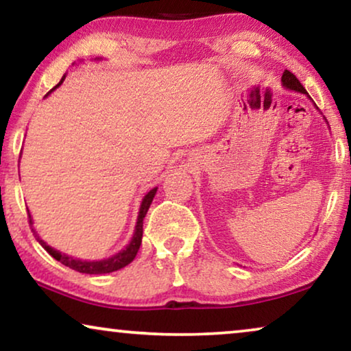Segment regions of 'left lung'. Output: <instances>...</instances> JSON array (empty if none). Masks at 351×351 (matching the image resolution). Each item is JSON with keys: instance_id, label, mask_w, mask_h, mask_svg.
Segmentation results:
<instances>
[{"instance_id": "1", "label": "left lung", "mask_w": 351, "mask_h": 351, "mask_svg": "<svg viewBox=\"0 0 351 351\" xmlns=\"http://www.w3.org/2000/svg\"><path fill=\"white\" fill-rule=\"evenodd\" d=\"M281 81H282V86H285V88H287L289 90H295V93H300V94H306V95H308V93H306L305 88H304V86H302L300 81L297 80L295 75L291 73L289 70H285V73H282Z\"/></svg>"}]
</instances>
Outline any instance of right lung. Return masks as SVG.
Listing matches in <instances>:
<instances>
[{
	"instance_id": "add662e5",
	"label": "right lung",
	"mask_w": 351,
	"mask_h": 351,
	"mask_svg": "<svg viewBox=\"0 0 351 351\" xmlns=\"http://www.w3.org/2000/svg\"><path fill=\"white\" fill-rule=\"evenodd\" d=\"M62 81H64V78H62ZM62 81L56 86V88H59V86L62 84ZM54 89H52V90H54ZM52 90H49V93H52ZM49 93H47V94H49ZM156 190L158 189L155 186V189H152L145 196H143L142 204H141V210H138V217H137V223H136V232H134V237L131 239V243H129L128 246H126V249H123L121 252L114 254V256L108 257V258H104V261H95V262L78 261V258L65 256V254H62L59 251H56V249H52L51 246H47V244L43 241V239L38 237L36 233H35V237H36L38 241H40L41 246L45 247L47 252H49V256L54 257L56 261H59L60 263H64L65 267L71 268V270L80 271V273H86V275H104V273L117 271V270H119V268L129 265V263H131L134 258H136V256H137L138 247H141V244H142L143 219H145L147 210H148V208H150L153 198H155ZM28 222H30V227H33L32 215L30 214H28ZM33 232H35V230H33Z\"/></svg>"
}]
</instances>
